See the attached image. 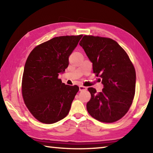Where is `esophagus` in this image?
Instances as JSON below:
<instances>
[{
  "mask_svg": "<svg viewBox=\"0 0 153 153\" xmlns=\"http://www.w3.org/2000/svg\"><path fill=\"white\" fill-rule=\"evenodd\" d=\"M87 87H84L83 85H80L79 86V91H85V90H87Z\"/></svg>",
  "mask_w": 153,
  "mask_h": 153,
  "instance_id": "esophagus-1",
  "label": "esophagus"
}]
</instances>
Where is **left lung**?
<instances>
[{
    "mask_svg": "<svg viewBox=\"0 0 153 153\" xmlns=\"http://www.w3.org/2000/svg\"><path fill=\"white\" fill-rule=\"evenodd\" d=\"M79 45L93 63V73L104 85L99 93L88 88L91 97L87 103V111L101 122L118 121L128 112L134 98V65L123 48L110 38L84 35Z\"/></svg>",
    "mask_w": 153,
    "mask_h": 153,
    "instance_id": "obj_1",
    "label": "left lung"
}]
</instances>
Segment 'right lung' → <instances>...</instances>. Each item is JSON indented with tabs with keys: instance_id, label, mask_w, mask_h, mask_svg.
<instances>
[{
	"instance_id": "right-lung-1",
	"label": "right lung",
	"mask_w": 153,
	"mask_h": 153,
	"mask_svg": "<svg viewBox=\"0 0 153 153\" xmlns=\"http://www.w3.org/2000/svg\"><path fill=\"white\" fill-rule=\"evenodd\" d=\"M82 37H54L29 54L22 77V97L29 111L41 123H56L69 113L79 87L65 85L58 75L68 68V58Z\"/></svg>"
}]
</instances>
